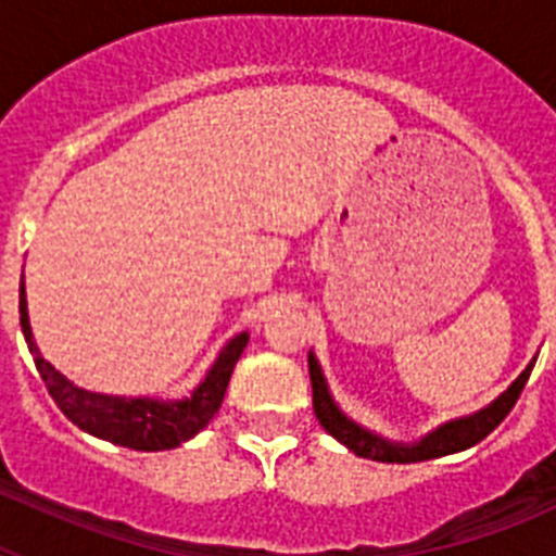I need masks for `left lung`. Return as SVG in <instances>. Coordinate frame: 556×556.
Wrapping results in <instances>:
<instances>
[{
    "label": "left lung",
    "mask_w": 556,
    "mask_h": 556,
    "mask_svg": "<svg viewBox=\"0 0 556 556\" xmlns=\"http://www.w3.org/2000/svg\"><path fill=\"white\" fill-rule=\"evenodd\" d=\"M534 358L527 365V370L520 372L509 384L507 392H501L493 404L479 409L476 415L459 417V420H448L440 429L429 431L426 437H420L417 443H390L384 437L372 434V431L362 429L358 424H353L351 417L342 415L337 404H333L331 392H328L326 376H323L320 365L314 353H308V376H312V401H314V415L320 420L323 429L331 437H337L339 443L351 448L356 456H365V459L376 462H397V465H409V462H426L437 459V456L456 454V451H465L470 445L481 443L484 437L493 429H498V424L513 412L515 401L520 397L523 387H527L529 376H532Z\"/></svg>",
    "instance_id": "1"
}]
</instances>
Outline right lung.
Segmentation results:
<instances>
[{
  "instance_id": "add662e5",
  "label": "right lung",
  "mask_w": 556,
  "mask_h": 556,
  "mask_svg": "<svg viewBox=\"0 0 556 556\" xmlns=\"http://www.w3.org/2000/svg\"><path fill=\"white\" fill-rule=\"evenodd\" d=\"M18 314H22V331L27 339V348L36 358V367L41 372L49 395L58 404V409L88 434L108 440L113 445L132 451H169L203 431L223 406L225 390H228L230 372L236 362L248 348V331L236 333L228 345L219 351L217 362L211 365L198 390L180 401H159V397H119L100 395L75 387L66 376L49 365L38 353L33 328L27 317V294H24V275L18 287Z\"/></svg>"
}]
</instances>
